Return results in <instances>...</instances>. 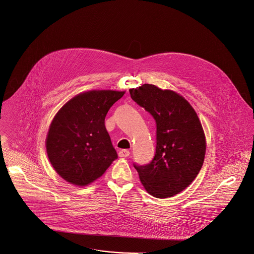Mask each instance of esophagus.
Listing matches in <instances>:
<instances>
[{"label": "esophagus", "mask_w": 254, "mask_h": 254, "mask_svg": "<svg viewBox=\"0 0 254 254\" xmlns=\"http://www.w3.org/2000/svg\"><path fill=\"white\" fill-rule=\"evenodd\" d=\"M130 152L127 149H122L119 151V156L120 157H128Z\"/></svg>", "instance_id": "esophagus-1"}]
</instances>
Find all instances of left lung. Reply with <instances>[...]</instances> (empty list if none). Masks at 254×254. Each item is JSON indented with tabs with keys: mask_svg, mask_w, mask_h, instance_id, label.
Segmentation results:
<instances>
[{
	"mask_svg": "<svg viewBox=\"0 0 254 254\" xmlns=\"http://www.w3.org/2000/svg\"><path fill=\"white\" fill-rule=\"evenodd\" d=\"M129 93L156 122L152 161L133 166L148 193L157 198L172 197L188 188L202 167L206 140L201 123L191 105L175 91L143 84Z\"/></svg>",
	"mask_w": 254,
	"mask_h": 254,
	"instance_id": "8db88e82",
	"label": "left lung"
}]
</instances>
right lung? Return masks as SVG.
<instances>
[{"instance_id":"1","label":"right lung","mask_w":254,"mask_h":254,"mask_svg":"<svg viewBox=\"0 0 254 254\" xmlns=\"http://www.w3.org/2000/svg\"><path fill=\"white\" fill-rule=\"evenodd\" d=\"M125 91L91 90L66 102L52 121L46 150L55 171L66 182L87 186L106 172L118 154L105 127L110 108Z\"/></svg>"}]
</instances>
